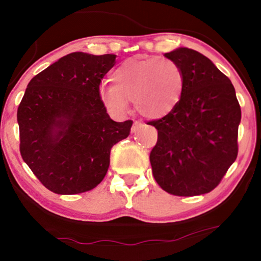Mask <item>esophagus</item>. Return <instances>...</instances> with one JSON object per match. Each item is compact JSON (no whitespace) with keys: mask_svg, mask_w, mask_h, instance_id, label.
Masks as SVG:
<instances>
[{"mask_svg":"<svg viewBox=\"0 0 261 261\" xmlns=\"http://www.w3.org/2000/svg\"><path fill=\"white\" fill-rule=\"evenodd\" d=\"M141 126H142V123L140 122V121H134L133 126H132V132H133V133H135V132H137Z\"/></svg>","mask_w":261,"mask_h":261,"instance_id":"34e87169","label":"esophagus"}]
</instances>
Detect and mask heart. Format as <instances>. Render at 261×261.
Segmentation results:
<instances>
[{
    "label": "heart",
    "mask_w": 261,
    "mask_h": 261,
    "mask_svg": "<svg viewBox=\"0 0 261 261\" xmlns=\"http://www.w3.org/2000/svg\"><path fill=\"white\" fill-rule=\"evenodd\" d=\"M113 87L99 89L103 106L115 115H123L128 102L147 119L170 114L184 91V71L178 63L158 57H134L124 60L112 73Z\"/></svg>",
    "instance_id": "obj_1"
}]
</instances>
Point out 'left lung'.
I'll use <instances>...</instances> for the list:
<instances>
[{
    "label": "left lung",
    "instance_id": "left-lung-1",
    "mask_svg": "<svg viewBox=\"0 0 261 261\" xmlns=\"http://www.w3.org/2000/svg\"><path fill=\"white\" fill-rule=\"evenodd\" d=\"M164 56L179 64L185 85L176 108L147 123L158 130L153 177L171 195L208 194L238 156L240 105L229 78L205 56L187 47Z\"/></svg>",
    "mask_w": 261,
    "mask_h": 261
}]
</instances>
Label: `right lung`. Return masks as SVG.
<instances>
[{
    "instance_id": "right-lung-1",
    "label": "right lung",
    "mask_w": 261,
    "mask_h": 261,
    "mask_svg": "<svg viewBox=\"0 0 261 261\" xmlns=\"http://www.w3.org/2000/svg\"><path fill=\"white\" fill-rule=\"evenodd\" d=\"M115 58L70 53L27 85L17 108L20 153L55 194L97 187L108 171L110 149L129 135L133 121H113L99 98V84Z\"/></svg>"
}]
</instances>
